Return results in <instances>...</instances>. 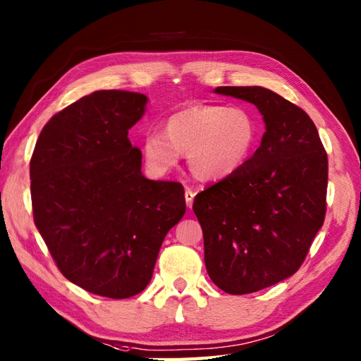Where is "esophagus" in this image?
<instances>
[{
	"label": "esophagus",
	"mask_w": 361,
	"mask_h": 361,
	"mask_svg": "<svg viewBox=\"0 0 361 361\" xmlns=\"http://www.w3.org/2000/svg\"><path fill=\"white\" fill-rule=\"evenodd\" d=\"M194 197H195L194 190H192V189H189V188H186L185 198H186V204H188V208H192V204H194Z\"/></svg>",
	"instance_id": "obj_1"
}]
</instances>
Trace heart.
<instances>
[{
    "label": "heart",
    "mask_w": 361,
    "mask_h": 361,
    "mask_svg": "<svg viewBox=\"0 0 361 361\" xmlns=\"http://www.w3.org/2000/svg\"><path fill=\"white\" fill-rule=\"evenodd\" d=\"M259 128L243 109L195 104L167 118L163 132L142 141V157L153 173H166L188 153L190 172L200 181H220L239 172L255 152Z\"/></svg>",
    "instance_id": "1"
}]
</instances>
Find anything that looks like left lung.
Here are the masks:
<instances>
[{
	"mask_svg": "<svg viewBox=\"0 0 361 361\" xmlns=\"http://www.w3.org/2000/svg\"><path fill=\"white\" fill-rule=\"evenodd\" d=\"M256 105L265 133L239 172L197 194L192 209L211 281L247 295L290 278L323 226L327 155L309 114L264 87H217Z\"/></svg>",
	"mask_w": 361,
	"mask_h": 361,
	"instance_id": "obj_1",
	"label": "left lung"
}]
</instances>
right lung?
I'll list each match as a JSON object with an SVG mask.
<instances>
[{
    "instance_id": "add662e5",
    "label": "right lung",
    "mask_w": 361,
    "mask_h": 361,
    "mask_svg": "<svg viewBox=\"0 0 361 361\" xmlns=\"http://www.w3.org/2000/svg\"><path fill=\"white\" fill-rule=\"evenodd\" d=\"M147 102L122 90L83 96L48 121L30 159L38 233L65 278L99 296L141 293L186 212L183 186L145 178L128 140Z\"/></svg>"
}]
</instances>
